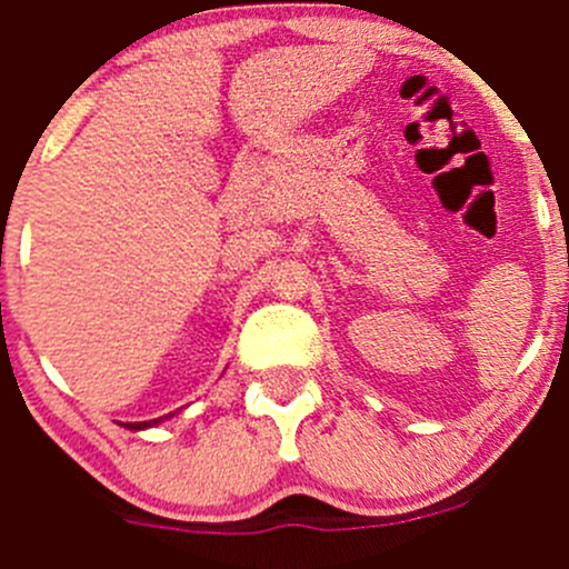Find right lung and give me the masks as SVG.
<instances>
[{
	"label": "right lung",
	"instance_id": "add662e5",
	"mask_svg": "<svg viewBox=\"0 0 569 569\" xmlns=\"http://www.w3.org/2000/svg\"><path fill=\"white\" fill-rule=\"evenodd\" d=\"M170 416H173V412H170ZM170 416L153 418V421H137V423H126V429H134V432H140V429H151V427H157V423H162L164 418H170Z\"/></svg>",
	"mask_w": 569,
	"mask_h": 569
}]
</instances>
